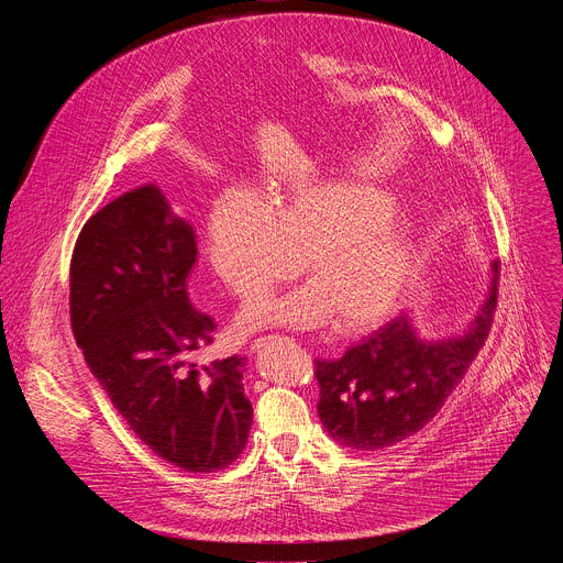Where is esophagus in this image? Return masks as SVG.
<instances>
[{"label": "esophagus", "mask_w": 563, "mask_h": 563, "mask_svg": "<svg viewBox=\"0 0 563 563\" xmlns=\"http://www.w3.org/2000/svg\"><path fill=\"white\" fill-rule=\"evenodd\" d=\"M274 341H278V336H261V339H256V341L252 343V350H261V347H265V345H269V343H274Z\"/></svg>", "instance_id": "esophagus-1"}]
</instances>
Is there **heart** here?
Masks as SVG:
<instances>
[{"instance_id":"obj_1","label":"heart","mask_w":563,"mask_h":563,"mask_svg":"<svg viewBox=\"0 0 563 563\" xmlns=\"http://www.w3.org/2000/svg\"><path fill=\"white\" fill-rule=\"evenodd\" d=\"M389 194L354 180H316L265 205L224 191L209 209L205 256L240 300H256L300 272L309 285L247 307L240 328H316L334 316L341 332L369 328L391 311L419 272L410 233L391 222Z\"/></svg>"}]
</instances>
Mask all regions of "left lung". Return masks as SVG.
<instances>
[{
    "label": "left lung",
    "instance_id": "1",
    "mask_svg": "<svg viewBox=\"0 0 563 563\" xmlns=\"http://www.w3.org/2000/svg\"><path fill=\"white\" fill-rule=\"evenodd\" d=\"M493 287L467 330L443 341L417 336L400 313L352 345L336 361H313L320 387L318 417L334 441L354 450H380L426 428L486 345L499 294Z\"/></svg>",
    "mask_w": 563,
    "mask_h": 563
}]
</instances>
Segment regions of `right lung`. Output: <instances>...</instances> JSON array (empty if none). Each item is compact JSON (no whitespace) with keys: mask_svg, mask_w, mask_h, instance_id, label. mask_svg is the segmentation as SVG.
<instances>
[{"mask_svg":"<svg viewBox=\"0 0 563 563\" xmlns=\"http://www.w3.org/2000/svg\"><path fill=\"white\" fill-rule=\"evenodd\" d=\"M196 256L194 229L140 187L79 231L68 305L77 345L135 437L183 470L216 472L243 454L254 410L245 358H196L216 330L187 294Z\"/></svg>","mask_w":563,"mask_h":563,"instance_id":"add662e5","label":"right lung"}]
</instances>
